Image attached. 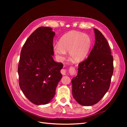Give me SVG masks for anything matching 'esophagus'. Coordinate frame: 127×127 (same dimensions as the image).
<instances>
[{
  "label": "esophagus",
  "instance_id": "1",
  "mask_svg": "<svg viewBox=\"0 0 127 127\" xmlns=\"http://www.w3.org/2000/svg\"><path fill=\"white\" fill-rule=\"evenodd\" d=\"M61 73L63 75H66V70H65L64 69H63L61 70Z\"/></svg>",
  "mask_w": 127,
  "mask_h": 127
}]
</instances>
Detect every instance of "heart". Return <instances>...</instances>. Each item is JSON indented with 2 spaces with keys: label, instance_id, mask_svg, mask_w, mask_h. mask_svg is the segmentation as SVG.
<instances>
[{
  "label": "heart",
  "instance_id": "heart-1",
  "mask_svg": "<svg viewBox=\"0 0 127 127\" xmlns=\"http://www.w3.org/2000/svg\"><path fill=\"white\" fill-rule=\"evenodd\" d=\"M91 39L87 34L72 31L60 38L59 44L53 45V50L58 58L64 59L66 52L70 58L75 62L83 61L87 56L91 46Z\"/></svg>",
  "mask_w": 127,
  "mask_h": 127
}]
</instances>
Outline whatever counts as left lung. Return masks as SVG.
I'll use <instances>...</instances> for the list:
<instances>
[{
  "label": "left lung",
  "instance_id": "1",
  "mask_svg": "<svg viewBox=\"0 0 127 127\" xmlns=\"http://www.w3.org/2000/svg\"><path fill=\"white\" fill-rule=\"evenodd\" d=\"M95 42L87 58L78 64V74L71 80L72 93L79 104L91 106L104 96L113 73V58L108 42L94 29Z\"/></svg>",
  "mask_w": 127,
  "mask_h": 127
}]
</instances>
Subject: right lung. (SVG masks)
<instances>
[{"mask_svg": "<svg viewBox=\"0 0 127 127\" xmlns=\"http://www.w3.org/2000/svg\"><path fill=\"white\" fill-rule=\"evenodd\" d=\"M49 27L41 26L31 34L23 45L18 66L19 85L30 101L44 105L54 97L62 78L63 64L53 60V37Z\"/></svg>", "mask_w": 127, "mask_h": 127, "instance_id": "1", "label": "right lung"}]
</instances>
